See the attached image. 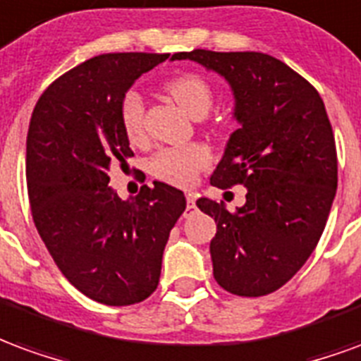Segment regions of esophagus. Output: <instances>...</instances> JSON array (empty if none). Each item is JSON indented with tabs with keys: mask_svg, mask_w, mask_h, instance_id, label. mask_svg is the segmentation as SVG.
<instances>
[{
	"mask_svg": "<svg viewBox=\"0 0 361 361\" xmlns=\"http://www.w3.org/2000/svg\"><path fill=\"white\" fill-rule=\"evenodd\" d=\"M185 201H188V211H195V195H193V193H188V195H185Z\"/></svg>",
	"mask_w": 361,
	"mask_h": 361,
	"instance_id": "1",
	"label": "esophagus"
}]
</instances>
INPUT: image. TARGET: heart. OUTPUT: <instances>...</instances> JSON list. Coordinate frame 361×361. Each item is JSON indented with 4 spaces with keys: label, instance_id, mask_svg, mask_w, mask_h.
<instances>
[{
    "label": "heart",
    "instance_id": "heart-1",
    "mask_svg": "<svg viewBox=\"0 0 361 361\" xmlns=\"http://www.w3.org/2000/svg\"><path fill=\"white\" fill-rule=\"evenodd\" d=\"M166 92L189 118L203 119L212 108L214 92L203 77L183 73L166 82ZM119 121L129 141H141L145 135V104L137 90H129L119 104ZM209 164V150L201 145L162 149L150 160V172L173 185L193 183L199 170Z\"/></svg>",
    "mask_w": 361,
    "mask_h": 361
}]
</instances>
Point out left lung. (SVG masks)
Masks as SVG:
<instances>
[{
	"label": "left lung",
	"mask_w": 361,
	"mask_h": 361,
	"mask_svg": "<svg viewBox=\"0 0 361 361\" xmlns=\"http://www.w3.org/2000/svg\"><path fill=\"white\" fill-rule=\"evenodd\" d=\"M219 73L234 94L238 129L211 176L242 183L245 204L201 197L214 219L212 274L230 294L257 298L284 286L315 250L336 193V147L321 96L280 59L261 51L173 54Z\"/></svg>",
	"instance_id": "obj_1"
}]
</instances>
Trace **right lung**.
<instances>
[{
	"mask_svg": "<svg viewBox=\"0 0 361 361\" xmlns=\"http://www.w3.org/2000/svg\"><path fill=\"white\" fill-rule=\"evenodd\" d=\"M168 54H102L61 75L36 102L27 135V185L36 230L79 292L106 305L147 300L158 286L185 195L164 181L119 199L110 166L133 150L119 104Z\"/></svg>",
	"mask_w": 361,
	"mask_h": 361,
	"instance_id": "1",
	"label": "right lung"
}]
</instances>
